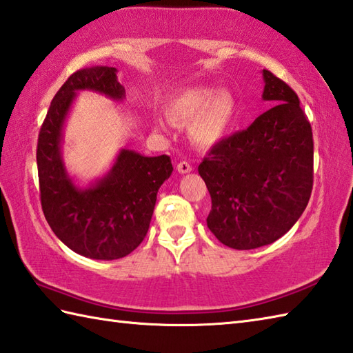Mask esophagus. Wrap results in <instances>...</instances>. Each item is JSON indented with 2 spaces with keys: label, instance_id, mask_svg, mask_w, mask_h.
Listing matches in <instances>:
<instances>
[{
  "label": "esophagus",
  "instance_id": "esophagus-1",
  "mask_svg": "<svg viewBox=\"0 0 353 353\" xmlns=\"http://www.w3.org/2000/svg\"><path fill=\"white\" fill-rule=\"evenodd\" d=\"M177 171L182 172V174H186V172H191L192 171V165L186 161H182L177 163Z\"/></svg>",
  "mask_w": 353,
  "mask_h": 353
}]
</instances>
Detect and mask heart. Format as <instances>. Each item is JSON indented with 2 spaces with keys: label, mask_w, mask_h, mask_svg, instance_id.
<instances>
[{
  "label": "heart",
  "mask_w": 353,
  "mask_h": 353,
  "mask_svg": "<svg viewBox=\"0 0 353 353\" xmlns=\"http://www.w3.org/2000/svg\"><path fill=\"white\" fill-rule=\"evenodd\" d=\"M235 112L234 95L229 91L214 94V89L208 86L186 89L167 109L171 121L191 123V139L203 147L214 145L224 138L234 123Z\"/></svg>",
  "instance_id": "1"
}]
</instances>
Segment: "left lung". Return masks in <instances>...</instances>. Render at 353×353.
<instances>
[{
	"label": "left lung",
	"mask_w": 353,
	"mask_h": 353,
	"mask_svg": "<svg viewBox=\"0 0 353 353\" xmlns=\"http://www.w3.org/2000/svg\"><path fill=\"white\" fill-rule=\"evenodd\" d=\"M262 76V99L273 108L216 142L199 165L212 200L208 228L236 250L258 249L287 234L312 191L311 124L283 80L267 70Z\"/></svg>",
	"instance_id": "left-lung-1"
}]
</instances>
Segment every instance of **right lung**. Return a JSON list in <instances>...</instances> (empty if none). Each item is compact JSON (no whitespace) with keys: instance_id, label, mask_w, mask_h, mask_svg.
<instances>
[{"instance_id":"1","label":"right lung","mask_w":353,"mask_h":353,"mask_svg":"<svg viewBox=\"0 0 353 353\" xmlns=\"http://www.w3.org/2000/svg\"><path fill=\"white\" fill-rule=\"evenodd\" d=\"M123 100L125 91L110 66H89L68 77L52 99L37 138L41 205L50 228L72 252L92 259H119L145 238L161 185L172 172L170 156L121 150L114 167L89 188H77L61 153L62 127L77 91Z\"/></svg>"}]
</instances>
